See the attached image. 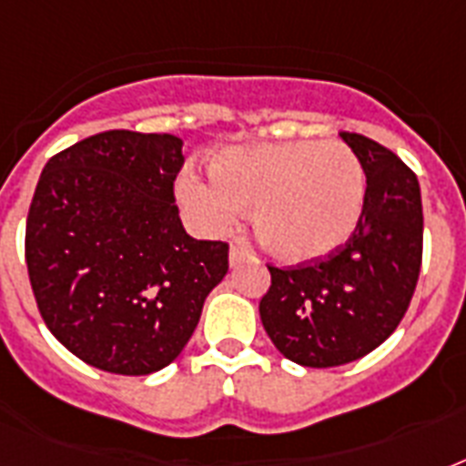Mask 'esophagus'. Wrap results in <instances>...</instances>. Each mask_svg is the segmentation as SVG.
Segmentation results:
<instances>
[{
  "mask_svg": "<svg viewBox=\"0 0 466 466\" xmlns=\"http://www.w3.org/2000/svg\"><path fill=\"white\" fill-rule=\"evenodd\" d=\"M244 258H248L247 248L239 247V244H232V247H229V266H239Z\"/></svg>",
  "mask_w": 466,
  "mask_h": 466,
  "instance_id": "1",
  "label": "esophagus"
}]
</instances>
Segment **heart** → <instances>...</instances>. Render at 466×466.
Instances as JSON below:
<instances>
[{"label":"heart","instance_id":"obj_1","mask_svg":"<svg viewBox=\"0 0 466 466\" xmlns=\"http://www.w3.org/2000/svg\"><path fill=\"white\" fill-rule=\"evenodd\" d=\"M212 178L183 171L178 200L205 232L254 208V232L285 263H309L350 239L365 203V171L340 142L292 140L222 149Z\"/></svg>","mask_w":466,"mask_h":466}]
</instances>
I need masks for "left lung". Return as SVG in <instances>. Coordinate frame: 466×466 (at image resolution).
<instances>
[{
	"label": "left lung",
	"mask_w": 466,
	"mask_h": 466,
	"mask_svg": "<svg viewBox=\"0 0 466 466\" xmlns=\"http://www.w3.org/2000/svg\"><path fill=\"white\" fill-rule=\"evenodd\" d=\"M368 188L350 239L319 261L270 270L261 321L273 346L305 368H336L390 339L413 298L423 256L419 178L380 142L340 133Z\"/></svg>",
	"instance_id": "left-lung-1"
}]
</instances>
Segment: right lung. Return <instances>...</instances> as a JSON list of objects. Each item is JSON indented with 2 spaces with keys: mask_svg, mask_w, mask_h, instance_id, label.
<instances>
[{
  "mask_svg": "<svg viewBox=\"0 0 466 466\" xmlns=\"http://www.w3.org/2000/svg\"><path fill=\"white\" fill-rule=\"evenodd\" d=\"M176 135L108 130L47 161L25 219L40 317L91 368L152 375L178 358L227 276L225 241L186 234Z\"/></svg>",
  "mask_w": 466,
  "mask_h": 466,
  "instance_id": "add662e5",
  "label": "right lung"
}]
</instances>
